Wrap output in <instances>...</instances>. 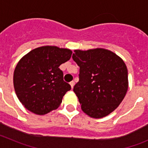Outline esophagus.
<instances>
[{
  "instance_id": "obj_1",
  "label": "esophagus",
  "mask_w": 148,
  "mask_h": 148,
  "mask_svg": "<svg viewBox=\"0 0 148 148\" xmlns=\"http://www.w3.org/2000/svg\"><path fill=\"white\" fill-rule=\"evenodd\" d=\"M70 86H71V88L73 89V87H74V85H75V82H71L70 83Z\"/></svg>"
}]
</instances>
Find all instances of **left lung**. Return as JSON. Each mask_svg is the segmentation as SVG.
<instances>
[{
  "mask_svg": "<svg viewBox=\"0 0 148 148\" xmlns=\"http://www.w3.org/2000/svg\"><path fill=\"white\" fill-rule=\"evenodd\" d=\"M73 61L80 67L74 86L82 110L95 119L107 116L118 108L128 89L127 69L114 53L102 48L76 49Z\"/></svg>",
  "mask_w": 148,
  "mask_h": 148,
  "instance_id": "8db88e82",
  "label": "left lung"
}]
</instances>
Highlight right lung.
I'll return each mask as SVG.
<instances>
[{"instance_id":"obj_1","label":"right lung","mask_w":148,"mask_h":148,"mask_svg":"<svg viewBox=\"0 0 148 148\" xmlns=\"http://www.w3.org/2000/svg\"><path fill=\"white\" fill-rule=\"evenodd\" d=\"M70 49L44 46L32 49L18 63L13 84L21 104L32 113L44 115L58 108L71 90L59 66L72 56Z\"/></svg>"}]
</instances>
